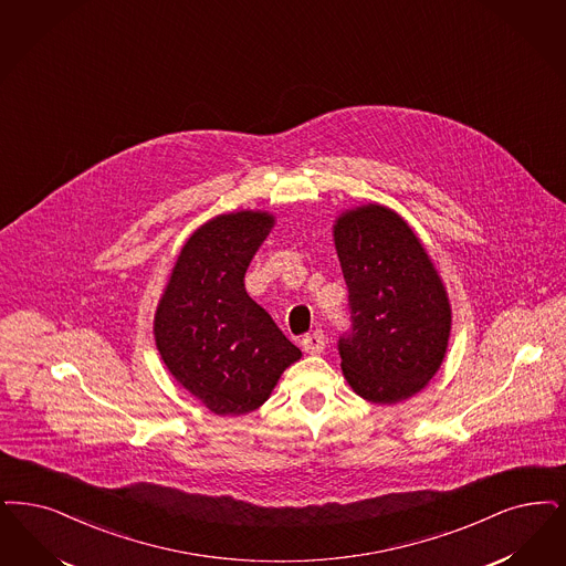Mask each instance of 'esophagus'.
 Segmentation results:
<instances>
[{
  "label": "esophagus",
  "instance_id": "esophagus-1",
  "mask_svg": "<svg viewBox=\"0 0 566 566\" xmlns=\"http://www.w3.org/2000/svg\"><path fill=\"white\" fill-rule=\"evenodd\" d=\"M324 345H326V340H324L322 331H314L301 339V347L305 354H322Z\"/></svg>",
  "mask_w": 566,
  "mask_h": 566
}]
</instances>
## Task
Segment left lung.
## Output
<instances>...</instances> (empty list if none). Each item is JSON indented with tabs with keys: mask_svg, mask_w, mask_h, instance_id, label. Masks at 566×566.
I'll return each mask as SVG.
<instances>
[{
	"mask_svg": "<svg viewBox=\"0 0 566 566\" xmlns=\"http://www.w3.org/2000/svg\"><path fill=\"white\" fill-rule=\"evenodd\" d=\"M333 235L352 314V331L339 337L343 375L368 402H402L444 360L449 294L421 240L391 208L347 210Z\"/></svg>",
	"mask_w": 566,
	"mask_h": 566,
	"instance_id": "left-lung-1",
	"label": "left lung"
}]
</instances>
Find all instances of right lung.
<instances>
[{
    "label": "right lung",
    "mask_w": 566,
    "mask_h": 566,
    "mask_svg": "<svg viewBox=\"0 0 566 566\" xmlns=\"http://www.w3.org/2000/svg\"><path fill=\"white\" fill-rule=\"evenodd\" d=\"M272 227V214L261 210L210 219L185 242L159 298V356L214 415L261 407L280 375L301 358V349L244 289L250 261Z\"/></svg>",
    "instance_id": "1"
}]
</instances>
